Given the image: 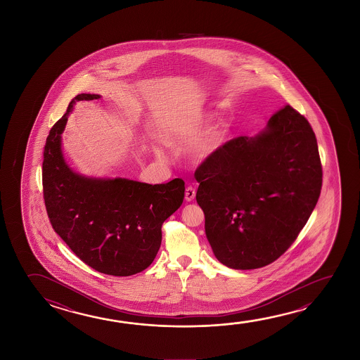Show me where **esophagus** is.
<instances>
[{
    "label": "esophagus",
    "instance_id": "obj_1",
    "mask_svg": "<svg viewBox=\"0 0 360 360\" xmlns=\"http://www.w3.org/2000/svg\"><path fill=\"white\" fill-rule=\"evenodd\" d=\"M195 187H192V186H188L187 188H186V200H188V202H191V200H195Z\"/></svg>",
    "mask_w": 360,
    "mask_h": 360
}]
</instances>
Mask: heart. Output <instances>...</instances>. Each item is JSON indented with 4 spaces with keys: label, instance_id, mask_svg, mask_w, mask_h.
Returning a JSON list of instances; mask_svg holds the SVG:
<instances>
[{
    "label": "heart",
    "instance_id": "1",
    "mask_svg": "<svg viewBox=\"0 0 360 360\" xmlns=\"http://www.w3.org/2000/svg\"><path fill=\"white\" fill-rule=\"evenodd\" d=\"M198 124H200V122H193V123H189V122H186V120L176 122V123L172 125L171 130H169V133L167 134L165 138L169 142L177 141V139H192L198 133V127H197ZM221 134L222 133L219 130L213 131L212 134L208 136L206 141L198 147L197 154L200 157H205L207 153H210L212 150L213 148L217 147L218 143L221 141Z\"/></svg>",
    "mask_w": 360,
    "mask_h": 360
}]
</instances>
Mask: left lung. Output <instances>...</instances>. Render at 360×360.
Segmentation results:
<instances>
[{"label":"left lung","instance_id":"1","mask_svg":"<svg viewBox=\"0 0 360 360\" xmlns=\"http://www.w3.org/2000/svg\"><path fill=\"white\" fill-rule=\"evenodd\" d=\"M195 177L213 254L227 267L252 270L297 238L318 203L323 167L311 125L286 104L259 136L218 147Z\"/></svg>","mask_w":360,"mask_h":360}]
</instances>
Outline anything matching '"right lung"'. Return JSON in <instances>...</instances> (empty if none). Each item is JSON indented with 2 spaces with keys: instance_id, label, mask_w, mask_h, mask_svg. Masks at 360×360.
Masks as SVG:
<instances>
[{
  "instance_id": "obj_1",
  "label": "right lung",
  "mask_w": 360,
  "mask_h": 360,
  "mask_svg": "<svg viewBox=\"0 0 360 360\" xmlns=\"http://www.w3.org/2000/svg\"><path fill=\"white\" fill-rule=\"evenodd\" d=\"M79 94L50 129L42 162V192L53 231L84 264L112 276H130L153 262L162 224L184 198V181L148 184L124 178L95 179L74 173L61 152L72 104L99 99Z\"/></svg>"
}]
</instances>
